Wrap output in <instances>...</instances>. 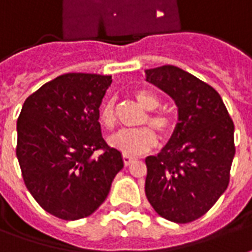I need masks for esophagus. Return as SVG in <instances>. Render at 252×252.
<instances>
[{"label":"esophagus","instance_id":"34e87169","mask_svg":"<svg viewBox=\"0 0 252 252\" xmlns=\"http://www.w3.org/2000/svg\"><path fill=\"white\" fill-rule=\"evenodd\" d=\"M123 161H124V165H126V166H128V165H131V163L135 161V158H133V157H129V156H126V154H124V156H123Z\"/></svg>","mask_w":252,"mask_h":252}]
</instances>
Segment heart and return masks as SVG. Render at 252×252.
I'll return each instance as SVG.
<instances>
[{"instance_id": "b5f03b06", "label": "heart", "mask_w": 252, "mask_h": 252, "mask_svg": "<svg viewBox=\"0 0 252 252\" xmlns=\"http://www.w3.org/2000/svg\"><path fill=\"white\" fill-rule=\"evenodd\" d=\"M136 101L146 110H150L144 117L143 124H149L154 128L162 138H168L175 129V119L165 112H151L159 106V98L149 91H136L135 93ZM99 123L106 129H113L116 126V110L114 102L108 99L102 103L99 109ZM149 126H142L138 129H121L109 139V144L124 153L126 156H139L153 149L157 144V136L153 129Z\"/></svg>"}]
</instances>
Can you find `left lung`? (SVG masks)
I'll use <instances>...</instances> for the list:
<instances>
[{
  "label": "left lung",
  "mask_w": 252,
  "mask_h": 252,
  "mask_svg": "<svg viewBox=\"0 0 252 252\" xmlns=\"http://www.w3.org/2000/svg\"><path fill=\"white\" fill-rule=\"evenodd\" d=\"M144 72L179 113L166 146L146 158V196L161 217L187 224L209 212L229 184L235 126L220 94L198 77L173 65Z\"/></svg>",
  "instance_id": "1"
}]
</instances>
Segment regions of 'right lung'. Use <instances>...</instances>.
I'll list each match as a JSON object with an SVG mask.
<instances>
[{
    "label": "right lung",
    "instance_id": "1",
    "mask_svg": "<svg viewBox=\"0 0 252 252\" xmlns=\"http://www.w3.org/2000/svg\"><path fill=\"white\" fill-rule=\"evenodd\" d=\"M112 76L65 73L28 96L17 119L16 156L34 199L66 221L105 202L124 162L103 140L99 106ZM96 150L101 156L94 157Z\"/></svg>",
    "mask_w": 252,
    "mask_h": 252
}]
</instances>
